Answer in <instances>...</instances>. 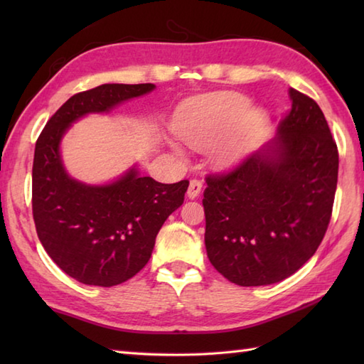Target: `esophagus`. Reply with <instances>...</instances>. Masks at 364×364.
<instances>
[{
  "mask_svg": "<svg viewBox=\"0 0 364 364\" xmlns=\"http://www.w3.org/2000/svg\"><path fill=\"white\" fill-rule=\"evenodd\" d=\"M203 184L200 180H191L189 183V188H188V197L189 198H196L200 196V192H202Z\"/></svg>",
  "mask_w": 364,
  "mask_h": 364,
  "instance_id": "1",
  "label": "esophagus"
}]
</instances>
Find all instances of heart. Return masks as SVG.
Listing matches in <instances>:
<instances>
[{
	"label": "heart",
	"mask_w": 364,
	"mask_h": 364,
	"mask_svg": "<svg viewBox=\"0 0 364 364\" xmlns=\"http://www.w3.org/2000/svg\"><path fill=\"white\" fill-rule=\"evenodd\" d=\"M250 106V98L237 92L198 97L180 107L173 129L194 146L211 145L225 135L215 154L223 164H230L245 156L267 129L269 115Z\"/></svg>",
	"instance_id": "heart-1"
}]
</instances>
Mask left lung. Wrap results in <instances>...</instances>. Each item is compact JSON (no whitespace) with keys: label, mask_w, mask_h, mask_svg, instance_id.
<instances>
[{"label":"left lung","mask_w":364,"mask_h":364,"mask_svg":"<svg viewBox=\"0 0 364 364\" xmlns=\"http://www.w3.org/2000/svg\"><path fill=\"white\" fill-rule=\"evenodd\" d=\"M278 137L223 173L206 176L205 245L239 286L288 278L318 250L338 183V146L318 103L289 89Z\"/></svg>","instance_id":"8db88e82"}]
</instances>
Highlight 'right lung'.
I'll use <instances>...</instances> for the list:
<instances>
[{
  "label": "right lung",
  "mask_w": 364,
  "mask_h": 364,
  "mask_svg": "<svg viewBox=\"0 0 364 364\" xmlns=\"http://www.w3.org/2000/svg\"><path fill=\"white\" fill-rule=\"evenodd\" d=\"M154 84H102L75 94L51 115L36 142L33 215L50 258L84 284L129 280L149 262L162 223L184 202L189 181L162 184L131 168L117 181L87 186L67 175L59 144L89 112H107L149 94Z\"/></svg>",
  "instance_id": "1"
}]
</instances>
